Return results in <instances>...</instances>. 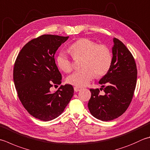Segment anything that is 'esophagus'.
I'll use <instances>...</instances> for the list:
<instances>
[{
  "label": "esophagus",
  "instance_id": "obj_1",
  "mask_svg": "<svg viewBox=\"0 0 150 150\" xmlns=\"http://www.w3.org/2000/svg\"><path fill=\"white\" fill-rule=\"evenodd\" d=\"M81 89V88L80 87H77V86L74 87V90H75V92H79V91H80Z\"/></svg>",
  "mask_w": 150,
  "mask_h": 150
}]
</instances>
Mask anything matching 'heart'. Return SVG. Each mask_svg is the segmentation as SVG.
Returning <instances> with one entry per match:
<instances>
[{
    "mask_svg": "<svg viewBox=\"0 0 150 150\" xmlns=\"http://www.w3.org/2000/svg\"><path fill=\"white\" fill-rule=\"evenodd\" d=\"M69 51L73 58L82 57L81 67L67 78V82L73 86L83 87L88 84L96 75V77L105 75L110 69L112 62V54L105 44H97L88 38H81L71 44ZM58 67L66 73L73 69L71 59L64 52L57 57Z\"/></svg>",
    "mask_w": 150,
    "mask_h": 150,
    "instance_id": "1",
    "label": "heart"
}]
</instances>
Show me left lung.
<instances>
[{"mask_svg": "<svg viewBox=\"0 0 150 150\" xmlns=\"http://www.w3.org/2000/svg\"><path fill=\"white\" fill-rule=\"evenodd\" d=\"M112 62L107 73L99 81L104 91L90 89L88 103L92 115L102 121H110L122 115L129 106L135 90L137 69L133 56L121 41L114 38Z\"/></svg>", "mask_w": 150, "mask_h": 150, "instance_id": "1", "label": "left lung"}]
</instances>
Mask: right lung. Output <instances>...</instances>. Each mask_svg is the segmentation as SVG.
<instances>
[{
	"mask_svg": "<svg viewBox=\"0 0 150 150\" xmlns=\"http://www.w3.org/2000/svg\"><path fill=\"white\" fill-rule=\"evenodd\" d=\"M69 36L44 34L23 47L13 67V81L23 107L34 118L47 122L63 112L73 96L71 84L62 86L54 92L51 88L62 83L54 54Z\"/></svg>",
	"mask_w": 150,
	"mask_h": 150,
	"instance_id": "add662e5",
	"label": "right lung"
}]
</instances>
